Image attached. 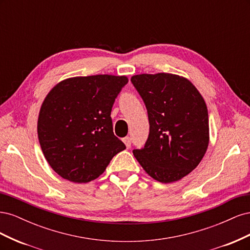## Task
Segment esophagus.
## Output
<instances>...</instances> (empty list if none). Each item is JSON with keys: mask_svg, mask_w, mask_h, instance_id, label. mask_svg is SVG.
I'll list each match as a JSON object with an SVG mask.
<instances>
[{"mask_svg": "<svg viewBox=\"0 0 250 250\" xmlns=\"http://www.w3.org/2000/svg\"><path fill=\"white\" fill-rule=\"evenodd\" d=\"M123 142H124V144H125L127 148H130L131 147V138L127 137V138L123 139Z\"/></svg>", "mask_w": 250, "mask_h": 250, "instance_id": "esophagus-1", "label": "esophagus"}]
</instances>
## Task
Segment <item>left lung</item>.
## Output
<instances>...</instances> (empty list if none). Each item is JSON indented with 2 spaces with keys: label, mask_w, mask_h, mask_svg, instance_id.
Here are the masks:
<instances>
[{
  "label": "left lung",
  "mask_w": 250,
  "mask_h": 250,
  "mask_svg": "<svg viewBox=\"0 0 250 250\" xmlns=\"http://www.w3.org/2000/svg\"><path fill=\"white\" fill-rule=\"evenodd\" d=\"M131 82L146 105L149 135L132 152L160 183L177 181L192 172L208 146V113L191 81L168 73L141 74Z\"/></svg>",
  "instance_id": "8db88e82"
}]
</instances>
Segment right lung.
I'll use <instances>...</instances> for the list:
<instances>
[{"label": "right lung", "instance_id": "add662e5", "mask_svg": "<svg viewBox=\"0 0 250 250\" xmlns=\"http://www.w3.org/2000/svg\"><path fill=\"white\" fill-rule=\"evenodd\" d=\"M126 76L95 75L59 82L43 100L37 121L42 153L58 175L73 183L99 177L126 149L112 130L111 108Z\"/></svg>", "mask_w": 250, "mask_h": 250}]
</instances>
